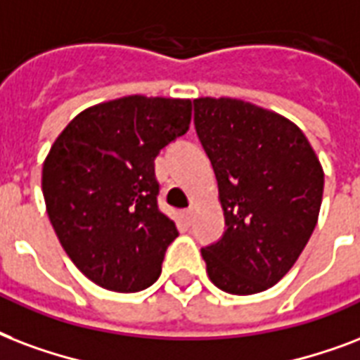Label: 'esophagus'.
I'll use <instances>...</instances> for the list:
<instances>
[{
    "label": "esophagus",
    "mask_w": 360,
    "mask_h": 360,
    "mask_svg": "<svg viewBox=\"0 0 360 360\" xmlns=\"http://www.w3.org/2000/svg\"><path fill=\"white\" fill-rule=\"evenodd\" d=\"M182 216L184 219H186V224H191V219H193V206H191V208H186V210L182 212Z\"/></svg>",
    "instance_id": "esophagus-1"
}]
</instances>
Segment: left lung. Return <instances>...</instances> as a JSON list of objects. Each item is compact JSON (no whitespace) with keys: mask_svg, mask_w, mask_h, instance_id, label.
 Wrapping results in <instances>:
<instances>
[{"mask_svg":"<svg viewBox=\"0 0 360 360\" xmlns=\"http://www.w3.org/2000/svg\"><path fill=\"white\" fill-rule=\"evenodd\" d=\"M193 105L227 224L221 240L200 250L208 278L231 295L266 291L316 229L321 161L299 125L274 110L233 97H199Z\"/></svg>","mask_w":360,"mask_h":360,"instance_id":"1","label":"left lung"}]
</instances>
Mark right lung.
<instances>
[{
  "label": "right lung",
  "mask_w": 360,
  "mask_h": 360,
  "mask_svg": "<svg viewBox=\"0 0 360 360\" xmlns=\"http://www.w3.org/2000/svg\"><path fill=\"white\" fill-rule=\"evenodd\" d=\"M191 101L125 96L77 114L43 163L46 214L82 274L136 293L161 274L174 221L158 208L155 155L189 129Z\"/></svg>",
  "instance_id": "obj_1"
}]
</instances>
